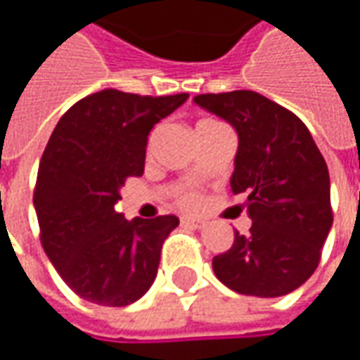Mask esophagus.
<instances>
[{
	"label": "esophagus",
	"mask_w": 360,
	"mask_h": 360,
	"mask_svg": "<svg viewBox=\"0 0 360 360\" xmlns=\"http://www.w3.org/2000/svg\"><path fill=\"white\" fill-rule=\"evenodd\" d=\"M180 222H182V226H192V229H202V226H204V222H202V220L190 218V216H184Z\"/></svg>",
	"instance_id": "obj_1"
}]
</instances>
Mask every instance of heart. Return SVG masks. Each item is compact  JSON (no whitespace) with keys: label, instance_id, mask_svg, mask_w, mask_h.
<instances>
[{"label":"heart","instance_id":"obj_1","mask_svg":"<svg viewBox=\"0 0 360 360\" xmlns=\"http://www.w3.org/2000/svg\"><path fill=\"white\" fill-rule=\"evenodd\" d=\"M206 124H216V120H200L196 126H206ZM176 204L184 210H198L204 204V196L198 188H184L182 192L176 194Z\"/></svg>","mask_w":360,"mask_h":360}]
</instances>
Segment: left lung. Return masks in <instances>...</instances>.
I'll return each instance as SVG.
<instances>
[{
	"label": "left lung",
	"instance_id": "1",
	"mask_svg": "<svg viewBox=\"0 0 360 360\" xmlns=\"http://www.w3.org/2000/svg\"><path fill=\"white\" fill-rule=\"evenodd\" d=\"M194 102L238 131L230 186L246 194L250 234L234 232L212 258L220 283L250 297H283L311 278L333 226L326 162L309 128L252 90L200 94Z\"/></svg>",
	"mask_w": 360,
	"mask_h": 360
}]
</instances>
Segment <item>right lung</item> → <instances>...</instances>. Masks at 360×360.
I'll list each match as a JSON object with an SVG mask.
<instances>
[{"label": "right lung", "mask_w": 360, "mask_h": 360, "mask_svg": "<svg viewBox=\"0 0 360 360\" xmlns=\"http://www.w3.org/2000/svg\"><path fill=\"white\" fill-rule=\"evenodd\" d=\"M188 94L102 90L82 98L53 128L39 160L34 206L39 240L77 297L126 307L152 286L172 214L126 220L120 188L144 174L148 134Z\"/></svg>", "instance_id": "add662e5"}]
</instances>
